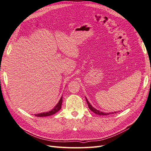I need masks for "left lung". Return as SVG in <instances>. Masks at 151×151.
Here are the masks:
<instances>
[{
	"instance_id": "1",
	"label": "left lung",
	"mask_w": 151,
	"mask_h": 151,
	"mask_svg": "<svg viewBox=\"0 0 151 151\" xmlns=\"http://www.w3.org/2000/svg\"><path fill=\"white\" fill-rule=\"evenodd\" d=\"M86 102H87V103H88V107H89V108L90 109V110H91L92 111H93L94 113H96V114H97V115H109V114H113V113H116V112H113V113H103V112H101V111H99V110H98V109H95L94 107H93L92 106H91V104L89 103V101H88V99H87V98H86Z\"/></svg>"
}]
</instances>
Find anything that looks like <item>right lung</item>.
Returning a JSON list of instances; mask_svg holds the SVG:
<instances>
[{
	"instance_id": "right-lung-1",
	"label": "right lung",
	"mask_w": 151,
	"mask_h": 151,
	"mask_svg": "<svg viewBox=\"0 0 151 151\" xmlns=\"http://www.w3.org/2000/svg\"><path fill=\"white\" fill-rule=\"evenodd\" d=\"M62 96L60 98V101L58 103V104L56 105L54 107V108L52 109V110L48 112H45V113H39V114H36L35 115L36 116H50V115H52L53 114L56 113L57 112H58L60 109H61L62 107Z\"/></svg>"
}]
</instances>
